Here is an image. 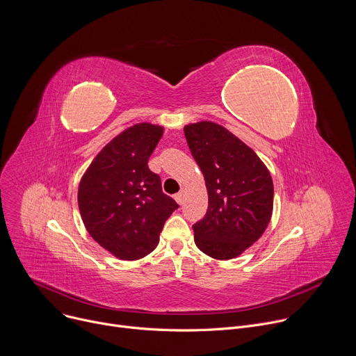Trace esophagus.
<instances>
[{"mask_svg":"<svg viewBox=\"0 0 356 356\" xmlns=\"http://www.w3.org/2000/svg\"><path fill=\"white\" fill-rule=\"evenodd\" d=\"M175 200L177 201V204H180V206H181V204H183V201H184V194H183L181 191H180V193H177V194L175 195Z\"/></svg>","mask_w":356,"mask_h":356,"instance_id":"esophagus-1","label":"esophagus"}]
</instances>
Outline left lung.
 I'll list each match as a JSON object with an SVG mask.
<instances>
[{"instance_id": "8db88e82", "label": "left lung", "mask_w": 356, "mask_h": 356, "mask_svg": "<svg viewBox=\"0 0 356 356\" xmlns=\"http://www.w3.org/2000/svg\"><path fill=\"white\" fill-rule=\"evenodd\" d=\"M184 135L209 193L207 213L193 225L194 242L214 259H234L269 225L272 176L255 152L216 122L188 124Z\"/></svg>"}]
</instances>
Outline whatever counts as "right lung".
I'll use <instances>...</instances> for the list:
<instances>
[{
  "label": "right lung",
  "mask_w": 356,
  "mask_h": 356,
  "mask_svg": "<svg viewBox=\"0 0 356 356\" xmlns=\"http://www.w3.org/2000/svg\"><path fill=\"white\" fill-rule=\"evenodd\" d=\"M163 127L135 124L110 140L90 163L79 184V210L92 239L122 261L154 250L166 220L179 209L162 191L147 161Z\"/></svg>",
  "instance_id": "right-lung-1"
}]
</instances>
